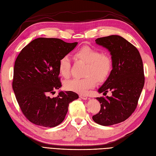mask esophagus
Masks as SVG:
<instances>
[{
    "label": "esophagus",
    "instance_id": "obj_1",
    "mask_svg": "<svg viewBox=\"0 0 156 156\" xmlns=\"http://www.w3.org/2000/svg\"><path fill=\"white\" fill-rule=\"evenodd\" d=\"M79 97L81 98V99H83V100H87V98H88V96L87 95H85V94H80Z\"/></svg>",
    "mask_w": 156,
    "mask_h": 156
}]
</instances>
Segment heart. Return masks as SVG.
<instances>
[{
	"instance_id": "1",
	"label": "heart",
	"mask_w": 156,
	"mask_h": 156,
	"mask_svg": "<svg viewBox=\"0 0 156 156\" xmlns=\"http://www.w3.org/2000/svg\"><path fill=\"white\" fill-rule=\"evenodd\" d=\"M75 57L87 64L84 72L85 77L73 79L65 83L67 90L84 93L88 89L96 86L97 80L103 81L109 76L112 69V61L109 55L103 53L97 49L84 46L75 53ZM71 62L68 55H64L59 60L58 70L61 75L68 77L70 74Z\"/></svg>"
}]
</instances>
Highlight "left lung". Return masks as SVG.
Masks as SVG:
<instances>
[{"label": "left lung", "mask_w": 156, "mask_h": 156, "mask_svg": "<svg viewBox=\"0 0 156 156\" xmlns=\"http://www.w3.org/2000/svg\"><path fill=\"white\" fill-rule=\"evenodd\" d=\"M96 43L110 51L112 61L111 72L98 92L106 96L111 91L112 96L96 98L101 108L92 119L101 126H111L128 119L137 106L144 84L143 60L138 49L120 36L99 37Z\"/></svg>", "instance_id": "1"}]
</instances>
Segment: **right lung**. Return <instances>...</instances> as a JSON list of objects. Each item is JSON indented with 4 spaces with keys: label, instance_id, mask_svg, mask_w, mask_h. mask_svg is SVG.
<instances>
[{
    "label": "right lung",
    "instance_id": "add662e5",
    "mask_svg": "<svg viewBox=\"0 0 156 156\" xmlns=\"http://www.w3.org/2000/svg\"><path fill=\"white\" fill-rule=\"evenodd\" d=\"M77 44L39 37L17 56L12 88L23 114L32 123L49 127L59 125L67 114L69 103L79 98L72 91H61L55 98L49 96L62 87L58 77L60 59Z\"/></svg>",
    "mask_w": 156,
    "mask_h": 156
}]
</instances>
